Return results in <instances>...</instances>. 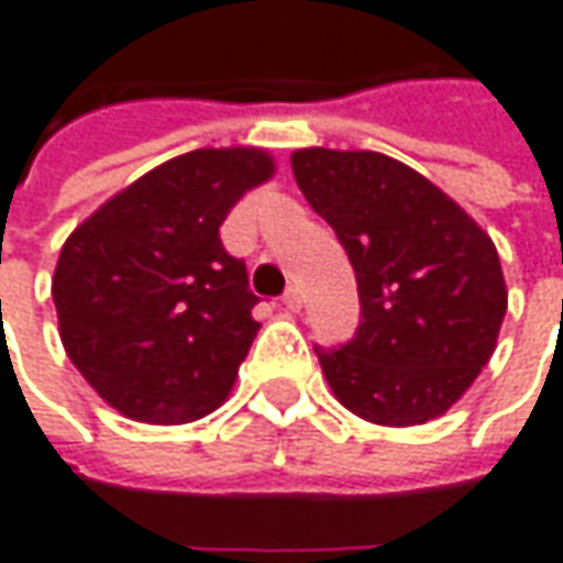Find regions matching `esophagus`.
Here are the masks:
<instances>
[{
  "label": "esophagus",
  "instance_id": "esophagus-1",
  "mask_svg": "<svg viewBox=\"0 0 563 563\" xmlns=\"http://www.w3.org/2000/svg\"><path fill=\"white\" fill-rule=\"evenodd\" d=\"M283 306H286V311H299L302 308V289L299 286H289L286 296H283Z\"/></svg>",
  "mask_w": 563,
  "mask_h": 563
}]
</instances>
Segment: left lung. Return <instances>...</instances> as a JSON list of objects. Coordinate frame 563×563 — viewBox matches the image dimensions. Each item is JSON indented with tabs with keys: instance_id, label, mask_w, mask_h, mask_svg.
Masks as SVG:
<instances>
[{
	"instance_id": "left-lung-1",
	"label": "left lung",
	"mask_w": 563,
	"mask_h": 563,
	"mask_svg": "<svg viewBox=\"0 0 563 563\" xmlns=\"http://www.w3.org/2000/svg\"><path fill=\"white\" fill-rule=\"evenodd\" d=\"M289 159L346 249L362 302L346 346H314L333 397L375 426L444 416L498 346L507 286L492 235L387 154L302 147Z\"/></svg>"
}]
</instances>
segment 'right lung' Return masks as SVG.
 <instances>
[{
	"label": "right lung",
	"mask_w": 563,
	"mask_h": 563,
	"mask_svg": "<svg viewBox=\"0 0 563 563\" xmlns=\"http://www.w3.org/2000/svg\"><path fill=\"white\" fill-rule=\"evenodd\" d=\"M261 147H201L115 191L65 239L53 302L71 365L122 416L183 426L213 412L261 330L220 223L274 176Z\"/></svg>",
	"instance_id": "obj_1"
}]
</instances>
